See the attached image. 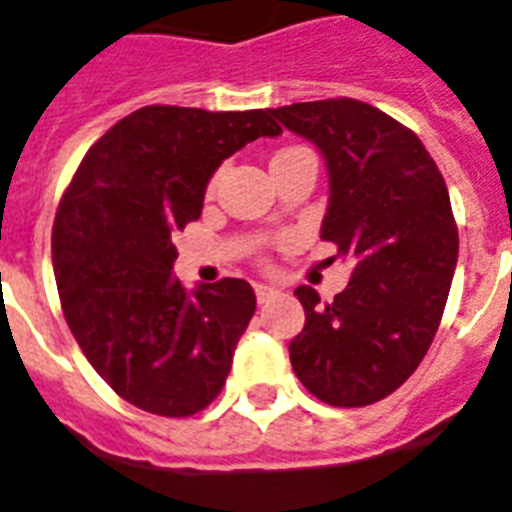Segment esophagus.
<instances>
[{"instance_id": "esophagus-1", "label": "esophagus", "mask_w": 512, "mask_h": 512, "mask_svg": "<svg viewBox=\"0 0 512 512\" xmlns=\"http://www.w3.org/2000/svg\"><path fill=\"white\" fill-rule=\"evenodd\" d=\"M255 294H257V302L265 304V302H270V299H273V296H276L278 291L273 289V286H265V283H257V286H255Z\"/></svg>"}]
</instances>
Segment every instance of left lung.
Segmentation results:
<instances>
[{
    "label": "left lung",
    "instance_id": "8db88e82",
    "mask_svg": "<svg viewBox=\"0 0 512 512\" xmlns=\"http://www.w3.org/2000/svg\"><path fill=\"white\" fill-rule=\"evenodd\" d=\"M320 148L330 176L320 236L351 257L349 286L330 304L309 286L291 367L330 406H369L401 388L440 328L458 263L450 195L422 140L354 98L270 109Z\"/></svg>",
    "mask_w": 512,
    "mask_h": 512
}]
</instances>
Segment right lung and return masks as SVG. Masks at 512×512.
<instances>
[{"mask_svg":"<svg viewBox=\"0 0 512 512\" xmlns=\"http://www.w3.org/2000/svg\"><path fill=\"white\" fill-rule=\"evenodd\" d=\"M276 135L268 109L145 106L85 153L62 195L51 260L64 320L93 369L137 409L179 419L221 393L255 291L242 278L187 291L171 276V236L200 218L223 158Z\"/></svg>","mask_w":512,"mask_h":512,"instance_id":"right-lung-1","label":"right lung"}]
</instances>
